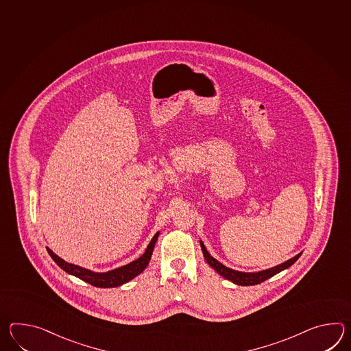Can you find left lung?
Returning <instances> with one entry per match:
<instances>
[{"mask_svg": "<svg viewBox=\"0 0 351 351\" xmlns=\"http://www.w3.org/2000/svg\"><path fill=\"white\" fill-rule=\"evenodd\" d=\"M200 245H202V250H203L204 258L206 259V262L209 263V265L213 267L220 276H223L226 280H232L233 283L239 285V286H253V285H258L261 282H265V280L273 277L274 274H277L280 271L289 268V265H293L297 259L300 258V256H301V253H300V254H297L296 257L291 258L285 263H280V265L272 267L269 269H265V271H261V272H238V271H234V269H230V268H228L226 265H221L215 258L211 257L209 252L205 248L203 242H200Z\"/></svg>", "mask_w": 351, "mask_h": 351, "instance_id": "8db88e82", "label": "left lung"}]
</instances>
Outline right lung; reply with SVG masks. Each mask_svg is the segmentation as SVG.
I'll list each match as a JSON object with an SVG mask.
<instances>
[{"label":"right lung","mask_w":351,"mask_h":351,"mask_svg":"<svg viewBox=\"0 0 351 351\" xmlns=\"http://www.w3.org/2000/svg\"><path fill=\"white\" fill-rule=\"evenodd\" d=\"M158 233L154 235V238L151 239V242L148 244L147 250L138 259L133 261L128 265H123L116 268L113 271H108L106 273H95L82 268L79 265L66 263L65 261H62V258L58 257L54 252L47 248V253L50 254V257L54 259L55 263L59 265L65 272L71 273L73 276L78 277L80 280H86V283L95 286V287H101V289H108V287H118L121 285H123L128 280H133L136 276H138L140 273L143 272V269L148 265V262L152 256V252L155 248Z\"/></svg>","instance_id":"obj_1"}]
</instances>
